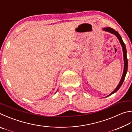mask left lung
<instances>
[{"label":"left lung","instance_id":"8db88e82","mask_svg":"<svg viewBox=\"0 0 132 132\" xmlns=\"http://www.w3.org/2000/svg\"><path fill=\"white\" fill-rule=\"evenodd\" d=\"M103 30L104 31H106V32H108L109 33H111L112 34H114V35H116L117 37L118 38L119 42H120L121 44L122 45V50H123V60H124V69H123V74H122V78L121 79V81L120 82H119V84L118 85V86L116 87V89H114V90L113 92H111L109 96H110L113 94L115 92H116L117 90H118L120 87H121V85H122V84L123 82V81L125 80V76H126V74L127 73V71H128V59H127V55H126V46H125V43H123L122 39L121 36H120V35L119 34V33L117 32V31L111 28H104L103 29Z\"/></svg>","mask_w":132,"mask_h":132}]
</instances>
